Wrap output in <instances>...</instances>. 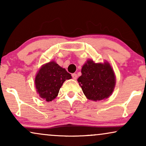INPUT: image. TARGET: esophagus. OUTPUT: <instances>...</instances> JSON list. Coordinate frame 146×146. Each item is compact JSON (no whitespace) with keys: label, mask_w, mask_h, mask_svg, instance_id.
<instances>
[{"label":"esophagus","mask_w":146,"mask_h":146,"mask_svg":"<svg viewBox=\"0 0 146 146\" xmlns=\"http://www.w3.org/2000/svg\"><path fill=\"white\" fill-rule=\"evenodd\" d=\"M72 78H73V79L74 80H76L77 79V77H78V76H77V74H72Z\"/></svg>","instance_id":"esophagus-1"}]
</instances>
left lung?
Instances as JSON below:
<instances>
[{"label": "left lung", "mask_w": 146, "mask_h": 146, "mask_svg": "<svg viewBox=\"0 0 146 146\" xmlns=\"http://www.w3.org/2000/svg\"><path fill=\"white\" fill-rule=\"evenodd\" d=\"M78 81L87 98L93 101L108 98L115 84L114 73L108 62L95 63L90 60L82 66Z\"/></svg>", "instance_id": "1"}]
</instances>
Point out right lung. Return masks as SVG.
<instances>
[{
  "label": "right lung",
  "instance_id": "add662e5",
  "mask_svg": "<svg viewBox=\"0 0 146 146\" xmlns=\"http://www.w3.org/2000/svg\"><path fill=\"white\" fill-rule=\"evenodd\" d=\"M70 74L54 62L42 66L35 78V85L40 96L50 102L58 96L64 82L71 79Z\"/></svg>",
  "mask_w": 146,
  "mask_h": 146
}]
</instances>
